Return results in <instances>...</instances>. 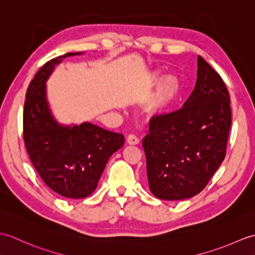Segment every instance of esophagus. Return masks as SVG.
<instances>
[{
  "label": "esophagus",
  "mask_w": 255,
  "mask_h": 255,
  "mask_svg": "<svg viewBox=\"0 0 255 255\" xmlns=\"http://www.w3.org/2000/svg\"><path fill=\"white\" fill-rule=\"evenodd\" d=\"M127 142L129 144H132V145H136L140 143V140L137 136H134V134H129L128 138H127Z\"/></svg>",
  "instance_id": "obj_1"
}]
</instances>
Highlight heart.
Instances as JSON below:
<instances>
[{
  "label": "heart",
  "mask_w": 255,
  "mask_h": 255,
  "mask_svg": "<svg viewBox=\"0 0 255 255\" xmlns=\"http://www.w3.org/2000/svg\"><path fill=\"white\" fill-rule=\"evenodd\" d=\"M161 78L160 70L149 74L148 81L150 83H155ZM181 92V81L175 74H167L162 78L156 84L152 94L145 101L143 105L144 114L148 117L161 116L169 110L172 103L176 100Z\"/></svg>",
  "instance_id": "obj_1"
}]
</instances>
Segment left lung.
<instances>
[{"mask_svg": "<svg viewBox=\"0 0 255 255\" xmlns=\"http://www.w3.org/2000/svg\"><path fill=\"white\" fill-rule=\"evenodd\" d=\"M195 89L181 110L151 119L142 140L150 191L164 200L200 193L226 156L231 127L228 90L198 56Z\"/></svg>", "mask_w": 255, "mask_h": 255, "instance_id": "obj_1", "label": "left lung"}]
</instances>
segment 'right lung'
Wrapping results in <instances>:
<instances>
[{
    "label": "right lung",
    "instance_id": "1",
    "mask_svg": "<svg viewBox=\"0 0 255 255\" xmlns=\"http://www.w3.org/2000/svg\"><path fill=\"white\" fill-rule=\"evenodd\" d=\"M69 52L46 62L31 80L24 105V141L32 165L46 185L67 198H84L95 191L112 154L125 143L122 133L96 125H64L55 118L47 97V81Z\"/></svg>",
    "mask_w": 255,
    "mask_h": 255
}]
</instances>
